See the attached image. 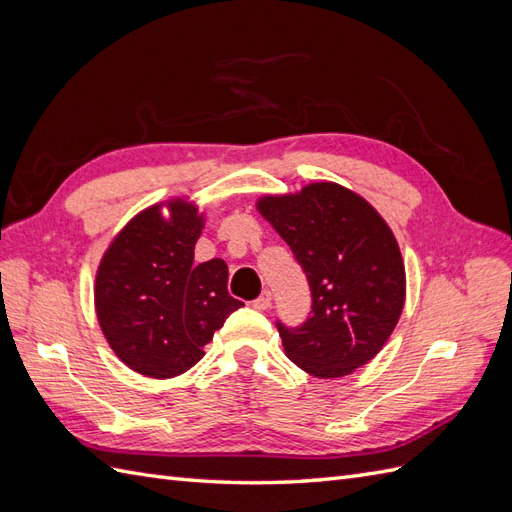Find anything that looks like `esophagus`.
Returning a JSON list of instances; mask_svg holds the SVG:
<instances>
[{"label": "esophagus", "mask_w": 512, "mask_h": 512, "mask_svg": "<svg viewBox=\"0 0 512 512\" xmlns=\"http://www.w3.org/2000/svg\"><path fill=\"white\" fill-rule=\"evenodd\" d=\"M271 301H273L271 290H262L260 297L252 301V307H254V309H260V312H265V309L271 307Z\"/></svg>", "instance_id": "34e87169"}]
</instances>
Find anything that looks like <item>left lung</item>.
Instances as JSON below:
<instances>
[{
  "label": "left lung",
  "instance_id": "left-lung-1",
  "mask_svg": "<svg viewBox=\"0 0 512 512\" xmlns=\"http://www.w3.org/2000/svg\"><path fill=\"white\" fill-rule=\"evenodd\" d=\"M260 213L307 275L312 312L299 327L275 320L286 356L316 378H342L386 344L406 299V269L391 228L337 183L267 196Z\"/></svg>",
  "mask_w": 512,
  "mask_h": 512
}]
</instances>
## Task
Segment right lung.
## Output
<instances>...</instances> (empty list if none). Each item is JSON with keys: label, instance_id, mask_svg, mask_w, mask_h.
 Here are the masks:
<instances>
[{"label": "right lung", "instance_id": "1", "mask_svg": "<svg viewBox=\"0 0 512 512\" xmlns=\"http://www.w3.org/2000/svg\"><path fill=\"white\" fill-rule=\"evenodd\" d=\"M170 218L151 207L123 228L96 275V312L119 359L149 378H173L243 305L228 294L222 258L194 265L203 218L173 200Z\"/></svg>", "mask_w": 512, "mask_h": 512}]
</instances>
